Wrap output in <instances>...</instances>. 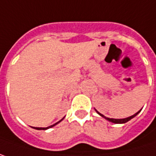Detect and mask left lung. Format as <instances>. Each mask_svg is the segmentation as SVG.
I'll return each mask as SVG.
<instances>
[{
  "label": "left lung",
  "instance_id": "8db88e82",
  "mask_svg": "<svg viewBox=\"0 0 156 156\" xmlns=\"http://www.w3.org/2000/svg\"><path fill=\"white\" fill-rule=\"evenodd\" d=\"M94 110H95V109H94ZM95 111H96V110H95ZM140 111H141V110H140ZM140 111H138L136 113H135L134 115H132V116H130V117H128V118H125V119H111V118H107V117H105V116H104L102 113H100V112H97V111H96V112H97L100 116L104 117L105 120H109V121H111V122H112V123H117V124H119V123H120H120H126V122H128L129 120H130L131 119H133L135 116H136V115L140 112Z\"/></svg>",
  "mask_w": 156,
  "mask_h": 156
}]
</instances>
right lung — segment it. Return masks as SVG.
<instances>
[{
  "label": "right lung",
  "instance_id": "1",
  "mask_svg": "<svg viewBox=\"0 0 156 156\" xmlns=\"http://www.w3.org/2000/svg\"><path fill=\"white\" fill-rule=\"evenodd\" d=\"M62 120H61L60 121H58V122H56L55 124H53V125H51V126H49V127H47V128H34V129H38V130H45V129H50V128H51V127H53V126H55L56 124H58L59 122H61Z\"/></svg>",
  "mask_w": 156,
  "mask_h": 156
}]
</instances>
